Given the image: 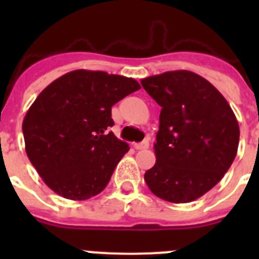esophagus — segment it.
<instances>
[{"label": "esophagus", "instance_id": "34e87169", "mask_svg": "<svg viewBox=\"0 0 259 259\" xmlns=\"http://www.w3.org/2000/svg\"><path fill=\"white\" fill-rule=\"evenodd\" d=\"M134 146H135V149H137V150L148 149V148H149V141H148V140H144V141H141V143L135 144Z\"/></svg>", "mask_w": 259, "mask_h": 259}]
</instances>
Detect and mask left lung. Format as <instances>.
Here are the masks:
<instances>
[{
    "label": "left lung",
    "mask_w": 259,
    "mask_h": 259,
    "mask_svg": "<svg viewBox=\"0 0 259 259\" xmlns=\"http://www.w3.org/2000/svg\"><path fill=\"white\" fill-rule=\"evenodd\" d=\"M141 85L162 107L157 161L144 179L164 201L197 200L221 182L236 157V116L218 89L192 71H167L145 77Z\"/></svg>",
    "instance_id": "1"
}]
</instances>
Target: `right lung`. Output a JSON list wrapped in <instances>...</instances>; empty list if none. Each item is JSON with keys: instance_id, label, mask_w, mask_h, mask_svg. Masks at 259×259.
Wrapping results in <instances>:
<instances>
[{"instance_id": "add662e5", "label": "right lung", "mask_w": 259, "mask_h": 259, "mask_svg": "<svg viewBox=\"0 0 259 259\" xmlns=\"http://www.w3.org/2000/svg\"><path fill=\"white\" fill-rule=\"evenodd\" d=\"M139 89L132 77L75 70L37 96L23 119V136L28 159L52 191L74 201L104 191L130 150L107 132L111 107Z\"/></svg>"}]
</instances>
